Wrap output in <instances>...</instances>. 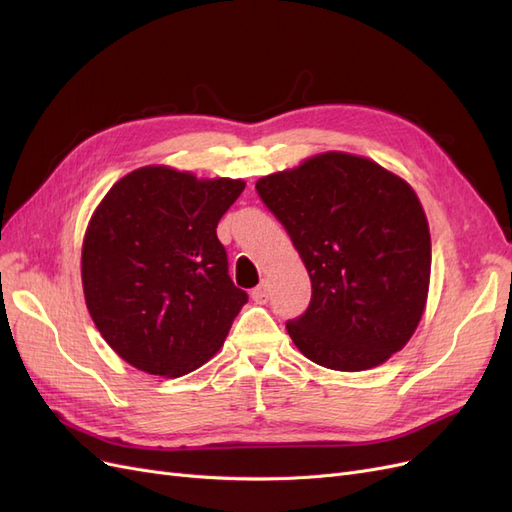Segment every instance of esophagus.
Wrapping results in <instances>:
<instances>
[{
    "mask_svg": "<svg viewBox=\"0 0 512 512\" xmlns=\"http://www.w3.org/2000/svg\"><path fill=\"white\" fill-rule=\"evenodd\" d=\"M252 299L258 303V305H265L269 301V284L262 282L258 288L252 290Z\"/></svg>",
    "mask_w": 512,
    "mask_h": 512,
    "instance_id": "1",
    "label": "esophagus"
}]
</instances>
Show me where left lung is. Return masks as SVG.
<instances>
[{"instance_id":"8db88e82","label":"left lung","mask_w":512,"mask_h":512,"mask_svg":"<svg viewBox=\"0 0 512 512\" xmlns=\"http://www.w3.org/2000/svg\"><path fill=\"white\" fill-rule=\"evenodd\" d=\"M312 280L307 312L286 324L327 369L365 371L404 348L421 322L431 237L412 185L378 162L324 151L256 181Z\"/></svg>"}]
</instances>
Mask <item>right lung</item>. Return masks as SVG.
<instances>
[{
    "label": "right lung",
    "mask_w": 512,
    "mask_h": 512,
    "mask_svg": "<svg viewBox=\"0 0 512 512\" xmlns=\"http://www.w3.org/2000/svg\"><path fill=\"white\" fill-rule=\"evenodd\" d=\"M243 179H198L151 164L121 177L91 213L81 247L87 312L123 361L179 378L218 354L247 303L215 228Z\"/></svg>",
    "instance_id": "right-lung-1"
}]
</instances>
